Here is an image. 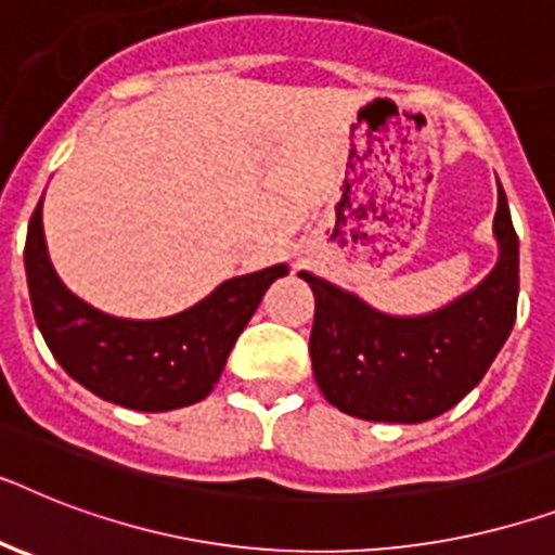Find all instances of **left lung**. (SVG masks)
Wrapping results in <instances>:
<instances>
[{
    "label": "left lung",
    "mask_w": 555,
    "mask_h": 555,
    "mask_svg": "<svg viewBox=\"0 0 555 555\" xmlns=\"http://www.w3.org/2000/svg\"><path fill=\"white\" fill-rule=\"evenodd\" d=\"M499 262L470 293L425 317H390L356 293L301 273L317 317L313 376L324 399L367 422L416 425L441 416L479 385L516 322L519 236L499 184Z\"/></svg>",
    "instance_id": "1"
}]
</instances>
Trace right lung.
I'll list each match as a JSON object with an SVG mask.
<instances>
[{
    "instance_id": "1",
    "label": "right lung",
    "mask_w": 555,
    "mask_h": 555,
    "mask_svg": "<svg viewBox=\"0 0 555 555\" xmlns=\"http://www.w3.org/2000/svg\"><path fill=\"white\" fill-rule=\"evenodd\" d=\"M30 305L53 359L90 393L130 410L162 413L202 402L224 371L238 333L285 264L228 279L193 308L168 319L107 317L67 291L48 256L42 202L25 242Z\"/></svg>"
}]
</instances>
